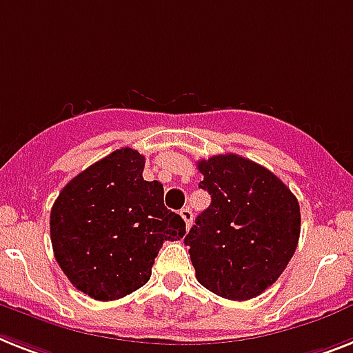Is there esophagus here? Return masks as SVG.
I'll list each match as a JSON object with an SVG mask.
<instances>
[{
	"label": "esophagus",
	"instance_id": "obj_1",
	"mask_svg": "<svg viewBox=\"0 0 353 353\" xmlns=\"http://www.w3.org/2000/svg\"><path fill=\"white\" fill-rule=\"evenodd\" d=\"M180 216L183 218V222H185V227H189L191 223H193V211L189 208H183L182 211H180Z\"/></svg>",
	"mask_w": 353,
	"mask_h": 353
}]
</instances>
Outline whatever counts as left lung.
I'll return each mask as SVG.
<instances>
[{"label":"left lung","instance_id":"obj_1","mask_svg":"<svg viewBox=\"0 0 353 353\" xmlns=\"http://www.w3.org/2000/svg\"><path fill=\"white\" fill-rule=\"evenodd\" d=\"M211 205L191 227L198 283L232 301L256 298L274 283L296 252L298 198L272 171L234 153L198 160Z\"/></svg>","mask_w":353,"mask_h":353}]
</instances>
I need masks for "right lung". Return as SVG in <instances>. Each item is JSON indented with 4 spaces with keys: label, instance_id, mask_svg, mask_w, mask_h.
Listing matches in <instances>:
<instances>
[{
    "label": "right lung",
    "instance_id": "add662e5",
    "mask_svg": "<svg viewBox=\"0 0 353 353\" xmlns=\"http://www.w3.org/2000/svg\"><path fill=\"white\" fill-rule=\"evenodd\" d=\"M145 159L113 151L66 183L50 212L55 260L77 290L113 301L148 283L164 241L185 234L164 188L142 176Z\"/></svg>",
    "mask_w": 353,
    "mask_h": 353
}]
</instances>
